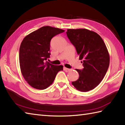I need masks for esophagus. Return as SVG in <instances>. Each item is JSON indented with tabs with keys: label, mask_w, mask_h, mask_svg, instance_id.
Returning <instances> with one entry per match:
<instances>
[{
	"label": "esophagus",
	"mask_w": 125,
	"mask_h": 125,
	"mask_svg": "<svg viewBox=\"0 0 125 125\" xmlns=\"http://www.w3.org/2000/svg\"><path fill=\"white\" fill-rule=\"evenodd\" d=\"M64 70L65 72H70V71H71L70 69H68V68H67L65 67L64 68Z\"/></svg>",
	"instance_id": "obj_1"
}]
</instances>
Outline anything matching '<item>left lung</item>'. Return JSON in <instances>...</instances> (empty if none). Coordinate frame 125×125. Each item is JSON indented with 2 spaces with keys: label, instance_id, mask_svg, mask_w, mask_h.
Here are the masks:
<instances>
[{
  "label": "left lung",
  "instance_id": "obj_1",
  "mask_svg": "<svg viewBox=\"0 0 125 125\" xmlns=\"http://www.w3.org/2000/svg\"><path fill=\"white\" fill-rule=\"evenodd\" d=\"M66 33L83 65V69H76L79 77L72 84L82 92L93 89L103 80L109 67L106 44L100 35L88 29H68Z\"/></svg>",
  "mask_w": 125,
  "mask_h": 125
}]
</instances>
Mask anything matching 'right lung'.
<instances>
[{
    "label": "right lung",
    "instance_id": "right-lung-1",
    "mask_svg": "<svg viewBox=\"0 0 125 125\" xmlns=\"http://www.w3.org/2000/svg\"><path fill=\"white\" fill-rule=\"evenodd\" d=\"M64 30L43 26L27 35L19 48V64L24 79L34 88L43 90L49 87L63 65L46 61L50 57V43L53 37Z\"/></svg>",
    "mask_w": 125,
    "mask_h": 125
}]
</instances>
